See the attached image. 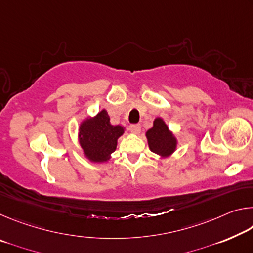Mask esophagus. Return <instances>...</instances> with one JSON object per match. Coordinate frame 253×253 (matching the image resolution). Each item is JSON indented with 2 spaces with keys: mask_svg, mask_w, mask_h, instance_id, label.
Instances as JSON below:
<instances>
[{
  "mask_svg": "<svg viewBox=\"0 0 253 253\" xmlns=\"http://www.w3.org/2000/svg\"><path fill=\"white\" fill-rule=\"evenodd\" d=\"M129 130L132 132V134H139V132H140V125H139V124H134V125H130Z\"/></svg>",
  "mask_w": 253,
  "mask_h": 253,
  "instance_id": "esophagus-1",
  "label": "esophagus"
}]
</instances>
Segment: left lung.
I'll list each match as a JSON object with an SVG mask.
<instances>
[{
  "instance_id": "8db88e82",
  "label": "left lung",
  "mask_w": 253,
  "mask_h": 253,
  "mask_svg": "<svg viewBox=\"0 0 253 253\" xmlns=\"http://www.w3.org/2000/svg\"><path fill=\"white\" fill-rule=\"evenodd\" d=\"M146 138L149 149L162 158L172 155L177 146L176 137L160 117L155 118L153 127L146 131Z\"/></svg>"
}]
</instances>
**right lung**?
<instances>
[{"label": "right lung", "instance_id": "obj_1", "mask_svg": "<svg viewBox=\"0 0 253 253\" xmlns=\"http://www.w3.org/2000/svg\"><path fill=\"white\" fill-rule=\"evenodd\" d=\"M125 128L111 125L106 109L99 111L95 117L85 118L79 126V143L84 156L93 163H105L117 147V140Z\"/></svg>", "mask_w": 253, "mask_h": 253}]
</instances>
